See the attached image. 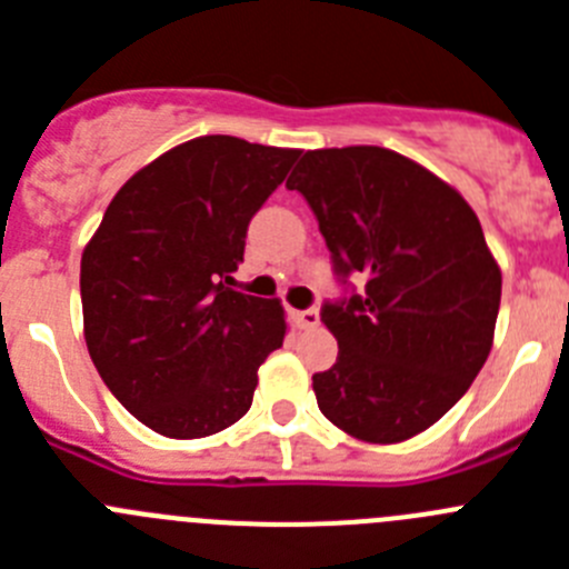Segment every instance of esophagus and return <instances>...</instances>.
Returning <instances> with one entry per match:
<instances>
[{
	"instance_id": "34e87169",
	"label": "esophagus",
	"mask_w": 569,
	"mask_h": 569,
	"mask_svg": "<svg viewBox=\"0 0 569 569\" xmlns=\"http://www.w3.org/2000/svg\"><path fill=\"white\" fill-rule=\"evenodd\" d=\"M293 321H296V328L301 330H313L319 328V310L316 308H308V310H293Z\"/></svg>"
}]
</instances>
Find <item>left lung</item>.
<instances>
[{"label":"left lung","instance_id":"left-lung-1","mask_svg":"<svg viewBox=\"0 0 569 569\" xmlns=\"http://www.w3.org/2000/svg\"><path fill=\"white\" fill-rule=\"evenodd\" d=\"M319 219L336 273L365 293L325 305L339 359L313 376L325 419L370 445L427 430L467 393L492 347L501 270L465 196L376 148L308 150L288 179Z\"/></svg>","mask_w":569,"mask_h":569}]
</instances>
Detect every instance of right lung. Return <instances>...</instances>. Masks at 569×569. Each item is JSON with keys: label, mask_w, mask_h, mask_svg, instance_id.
Masks as SVG:
<instances>
[{"label": "right lung", "mask_w": 569, "mask_h": 569, "mask_svg": "<svg viewBox=\"0 0 569 569\" xmlns=\"http://www.w3.org/2000/svg\"><path fill=\"white\" fill-rule=\"evenodd\" d=\"M299 150L199 136L136 170L84 244L88 353L124 410L168 439H204L250 410L281 347L279 299L228 288L256 210Z\"/></svg>", "instance_id": "right-lung-1"}]
</instances>
